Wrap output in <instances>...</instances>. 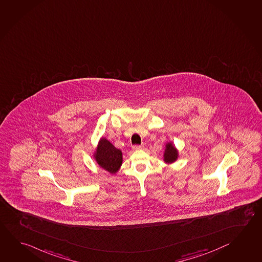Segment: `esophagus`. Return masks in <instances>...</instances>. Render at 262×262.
I'll use <instances>...</instances> for the list:
<instances>
[{"label": "esophagus", "instance_id": "1", "mask_svg": "<svg viewBox=\"0 0 262 262\" xmlns=\"http://www.w3.org/2000/svg\"><path fill=\"white\" fill-rule=\"evenodd\" d=\"M143 148H144L143 146H133L132 149L133 150H139V149H142Z\"/></svg>", "mask_w": 262, "mask_h": 262}]
</instances>
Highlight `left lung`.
Instances as JSON below:
<instances>
[{
  "label": "left lung",
  "instance_id": "obj_1",
  "mask_svg": "<svg viewBox=\"0 0 262 262\" xmlns=\"http://www.w3.org/2000/svg\"><path fill=\"white\" fill-rule=\"evenodd\" d=\"M179 158V151L178 149L176 148V146L173 145V143L167 142L165 144V148L163 151V162L167 163V164H171L173 162H176Z\"/></svg>",
  "mask_w": 262,
  "mask_h": 262
}]
</instances>
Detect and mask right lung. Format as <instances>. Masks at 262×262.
Wrapping results in <instances>:
<instances>
[{
    "mask_svg": "<svg viewBox=\"0 0 262 262\" xmlns=\"http://www.w3.org/2000/svg\"><path fill=\"white\" fill-rule=\"evenodd\" d=\"M92 156L101 169L112 174L119 171L123 164L122 150L115 148L107 138L103 137L100 138Z\"/></svg>",
    "mask_w": 262,
    "mask_h": 262,
    "instance_id": "add662e5",
    "label": "right lung"
}]
</instances>
